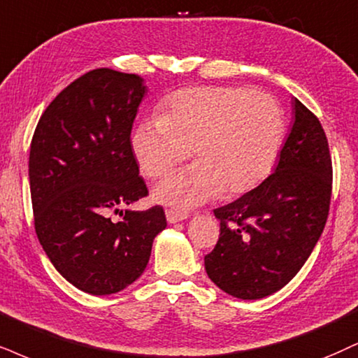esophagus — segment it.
Listing matches in <instances>:
<instances>
[{
    "mask_svg": "<svg viewBox=\"0 0 358 358\" xmlns=\"http://www.w3.org/2000/svg\"><path fill=\"white\" fill-rule=\"evenodd\" d=\"M189 215L186 213H179V210H172V209H167L166 210V219L169 224H178V222H182V220H186Z\"/></svg>",
    "mask_w": 358,
    "mask_h": 358,
    "instance_id": "34e87169",
    "label": "esophagus"
}]
</instances>
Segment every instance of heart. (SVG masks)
<instances>
[{"label":"heart","instance_id":"1","mask_svg":"<svg viewBox=\"0 0 358 358\" xmlns=\"http://www.w3.org/2000/svg\"><path fill=\"white\" fill-rule=\"evenodd\" d=\"M284 111L247 87H189L167 96L161 117L141 121L131 136L136 161L159 178L196 152L199 162L154 187L162 204L192 209L254 191L272 174L284 149Z\"/></svg>","mask_w":358,"mask_h":358}]
</instances>
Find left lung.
Returning a JSON list of instances; mask_svg holds the SVG:
<instances>
[{"mask_svg":"<svg viewBox=\"0 0 358 358\" xmlns=\"http://www.w3.org/2000/svg\"><path fill=\"white\" fill-rule=\"evenodd\" d=\"M294 122L268 178L231 204L214 209L220 236L204 257L220 290L257 301L272 295L301 271L327 222L332 159L315 114L292 101Z\"/></svg>","mask_w":358,"mask_h":358,"instance_id":"left-lung-1","label":"left lung"}]
</instances>
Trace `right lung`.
I'll return each mask as SVG.
<instances>
[{"label": "right lung", "mask_w": 358, "mask_h": 358, "mask_svg": "<svg viewBox=\"0 0 358 358\" xmlns=\"http://www.w3.org/2000/svg\"><path fill=\"white\" fill-rule=\"evenodd\" d=\"M148 87L138 74L92 69L56 96L29 149L39 244L69 284L91 295L126 289L148 266L164 209H126L148 196L131 129Z\"/></svg>", "instance_id": "add662e5"}]
</instances>
